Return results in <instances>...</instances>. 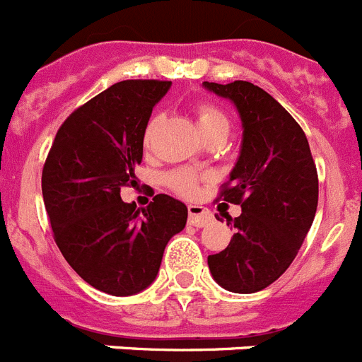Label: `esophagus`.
Returning <instances> with one entry per match:
<instances>
[{
  "label": "esophagus",
  "instance_id": "34e87169",
  "mask_svg": "<svg viewBox=\"0 0 362 362\" xmlns=\"http://www.w3.org/2000/svg\"><path fill=\"white\" fill-rule=\"evenodd\" d=\"M187 211H189V223H191V226L204 227L213 221V214H211V211L202 207V205L191 204L187 207Z\"/></svg>",
  "mask_w": 362,
  "mask_h": 362
}]
</instances>
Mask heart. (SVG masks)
<instances>
[{
    "instance_id": "b5f03b06",
    "label": "heart",
    "mask_w": 362,
    "mask_h": 362,
    "mask_svg": "<svg viewBox=\"0 0 362 362\" xmlns=\"http://www.w3.org/2000/svg\"><path fill=\"white\" fill-rule=\"evenodd\" d=\"M158 120H160V115H153L149 119V122L146 124L144 129V144L148 146L153 139V133L157 129ZM197 124L200 128L202 135H209V133L214 132H227L229 133V119L221 110H218L216 106L213 104H202L197 108ZM169 185L177 191V193L189 194L194 193V189H197V182H198V175L191 169H178L175 173H171L168 177Z\"/></svg>"
}]
</instances>
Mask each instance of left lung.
Listing matches in <instances>:
<instances>
[{
	"label": "left lung",
	"instance_id": "left-lung-1",
	"mask_svg": "<svg viewBox=\"0 0 362 362\" xmlns=\"http://www.w3.org/2000/svg\"><path fill=\"white\" fill-rule=\"evenodd\" d=\"M202 86L234 104L243 129L240 155L220 194L242 205V214L227 218L236 233L207 265L221 288L252 294L294 262L317 209V171L303 129L265 90L247 81Z\"/></svg>",
	"mask_w": 362,
	"mask_h": 362
}]
</instances>
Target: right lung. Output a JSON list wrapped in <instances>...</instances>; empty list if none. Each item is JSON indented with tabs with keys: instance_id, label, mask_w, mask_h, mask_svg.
Returning a JSON list of instances; mask_svg holds the SVG:
<instances>
[{
	"instance_id": "right-lung-1",
	"label": "right lung",
	"mask_w": 362,
	"mask_h": 362,
	"mask_svg": "<svg viewBox=\"0 0 362 362\" xmlns=\"http://www.w3.org/2000/svg\"><path fill=\"white\" fill-rule=\"evenodd\" d=\"M169 81H120L71 113L43 168V200L64 259L93 288L133 296L158 274L168 242L187 221V207L157 194L148 209L126 204L135 187L144 129Z\"/></svg>"
}]
</instances>
